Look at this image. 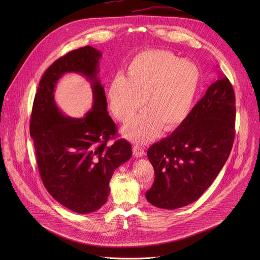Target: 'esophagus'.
Listing matches in <instances>:
<instances>
[{
  "mask_svg": "<svg viewBox=\"0 0 260 260\" xmlns=\"http://www.w3.org/2000/svg\"><path fill=\"white\" fill-rule=\"evenodd\" d=\"M133 152H134V155H135L136 157H142V156L145 155L144 148H143L141 145H138V144L134 145V147H133Z\"/></svg>",
  "mask_w": 260,
  "mask_h": 260,
  "instance_id": "obj_1",
  "label": "esophagus"
}]
</instances>
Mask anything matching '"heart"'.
I'll return each mask as SVG.
<instances>
[{
  "label": "heart",
  "mask_w": 260,
  "mask_h": 260,
  "mask_svg": "<svg viewBox=\"0 0 260 260\" xmlns=\"http://www.w3.org/2000/svg\"><path fill=\"white\" fill-rule=\"evenodd\" d=\"M126 75L118 74L109 86L114 116L126 122L143 103L147 109L124 127L125 137L149 141L161 127L172 131L186 118L200 83V70L193 62L169 50L149 49L131 60Z\"/></svg>",
  "instance_id": "b5f03b06"
}]
</instances>
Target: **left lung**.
<instances>
[{
    "label": "left lung",
    "instance_id": "1",
    "mask_svg": "<svg viewBox=\"0 0 260 260\" xmlns=\"http://www.w3.org/2000/svg\"><path fill=\"white\" fill-rule=\"evenodd\" d=\"M235 121V91L219 73L177 129L148 149L155 179L146 192L147 201L174 210L202 197L230 156Z\"/></svg>",
    "mask_w": 260,
    "mask_h": 260
}]
</instances>
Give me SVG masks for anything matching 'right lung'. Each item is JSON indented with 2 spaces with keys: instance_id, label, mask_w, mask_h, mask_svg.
Returning <instances> with one entry per match:
<instances>
[{
  "instance_id": "1",
  "label": "right lung",
  "mask_w": 260,
  "mask_h": 260,
  "mask_svg": "<svg viewBox=\"0 0 260 260\" xmlns=\"http://www.w3.org/2000/svg\"><path fill=\"white\" fill-rule=\"evenodd\" d=\"M101 51L91 46L72 50L43 74L35 95L29 122L37 165L47 191L66 208L87 214L106 204L114 171L132 157L124 139L117 136L108 114L105 90L96 75ZM64 72H79L92 81L94 105L83 119L60 113L54 87Z\"/></svg>"
}]
</instances>
